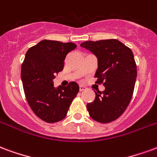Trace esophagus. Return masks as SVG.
Wrapping results in <instances>:
<instances>
[{"label":"esophagus","mask_w":157,"mask_h":157,"mask_svg":"<svg viewBox=\"0 0 157 157\" xmlns=\"http://www.w3.org/2000/svg\"><path fill=\"white\" fill-rule=\"evenodd\" d=\"M86 89V87L83 86V85H80L79 86V91H83V90H84Z\"/></svg>","instance_id":"34e87169"}]
</instances>
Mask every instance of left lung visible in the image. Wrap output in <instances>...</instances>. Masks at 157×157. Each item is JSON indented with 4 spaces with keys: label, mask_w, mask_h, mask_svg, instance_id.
I'll use <instances>...</instances> for the list:
<instances>
[{
    "label": "left lung",
    "mask_w": 157,
    "mask_h": 157,
    "mask_svg": "<svg viewBox=\"0 0 157 157\" xmlns=\"http://www.w3.org/2000/svg\"><path fill=\"white\" fill-rule=\"evenodd\" d=\"M81 46L98 58L96 83L105 87L103 92H95V99L87 105V109L97 122H112L124 113L133 95L137 76L133 52L116 39L87 41Z\"/></svg>",
    "instance_id": "obj_1"
}]
</instances>
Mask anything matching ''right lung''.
Returning <instances> with one entry per match:
<instances>
[{"mask_svg": "<svg viewBox=\"0 0 157 157\" xmlns=\"http://www.w3.org/2000/svg\"><path fill=\"white\" fill-rule=\"evenodd\" d=\"M76 48L73 42L42 40L26 53L21 70L25 96L34 114L45 122L63 120L78 93L76 82L55 89L52 81L63 69L67 53Z\"/></svg>", "mask_w": 157, "mask_h": 157, "instance_id": "right-lung-1", "label": "right lung"}]
</instances>
